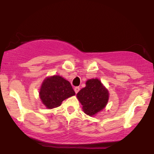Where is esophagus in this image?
I'll list each match as a JSON object with an SVG mask.
<instances>
[{
  "instance_id": "esophagus-1",
  "label": "esophagus",
  "mask_w": 154,
  "mask_h": 154,
  "mask_svg": "<svg viewBox=\"0 0 154 154\" xmlns=\"http://www.w3.org/2000/svg\"><path fill=\"white\" fill-rule=\"evenodd\" d=\"M74 90H75V93H77L79 91V90H80V88H79V87H75V89H74Z\"/></svg>"
}]
</instances>
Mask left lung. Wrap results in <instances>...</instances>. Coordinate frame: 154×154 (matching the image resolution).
Masks as SVG:
<instances>
[{"label": "left lung", "instance_id": "obj_1", "mask_svg": "<svg viewBox=\"0 0 154 154\" xmlns=\"http://www.w3.org/2000/svg\"><path fill=\"white\" fill-rule=\"evenodd\" d=\"M82 105V110L87 115L93 116L105 108L109 100V91L98 79H91L86 86L77 94Z\"/></svg>", "mask_w": 154, "mask_h": 154}]
</instances>
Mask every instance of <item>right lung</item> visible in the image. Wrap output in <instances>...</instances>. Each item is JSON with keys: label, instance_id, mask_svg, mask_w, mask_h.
<instances>
[{"label": "right lung", "instance_id": "obj_1", "mask_svg": "<svg viewBox=\"0 0 154 154\" xmlns=\"http://www.w3.org/2000/svg\"><path fill=\"white\" fill-rule=\"evenodd\" d=\"M39 94L44 105L51 109L61 106L63 100L75 95V93L69 81L54 75L44 79Z\"/></svg>", "mask_w": 154, "mask_h": 154}]
</instances>
